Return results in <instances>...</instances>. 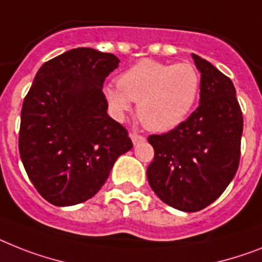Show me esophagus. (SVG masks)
I'll use <instances>...</instances> for the list:
<instances>
[{"label":"esophagus","mask_w":262,"mask_h":262,"mask_svg":"<svg viewBox=\"0 0 262 262\" xmlns=\"http://www.w3.org/2000/svg\"><path fill=\"white\" fill-rule=\"evenodd\" d=\"M129 136H131V139H133L134 144H139V143H142V142H144V140H146V138H144L143 135H139V134L131 133V134H129Z\"/></svg>","instance_id":"34e87169"}]
</instances>
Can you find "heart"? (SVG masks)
<instances>
[{"mask_svg":"<svg viewBox=\"0 0 262 262\" xmlns=\"http://www.w3.org/2000/svg\"><path fill=\"white\" fill-rule=\"evenodd\" d=\"M201 91V73L189 61L166 64L140 60L119 77V84L103 90L107 104L118 119L138 101V116L147 128L168 131L185 120Z\"/></svg>","mask_w":262,"mask_h":262,"instance_id":"obj_1","label":"heart"}]
</instances>
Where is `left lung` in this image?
<instances>
[{"label":"left lung","instance_id":"8db88e82","mask_svg":"<svg viewBox=\"0 0 262 262\" xmlns=\"http://www.w3.org/2000/svg\"><path fill=\"white\" fill-rule=\"evenodd\" d=\"M201 72L195 111L174 129L150 135L151 189L168 206L193 213L213 204L234 178L241 157L244 119L232 80L193 53Z\"/></svg>","mask_w":262,"mask_h":262}]
</instances>
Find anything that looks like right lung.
<instances>
[{
    "label": "right lung",
    "mask_w": 262,
    "mask_h": 262,
    "mask_svg": "<svg viewBox=\"0 0 262 262\" xmlns=\"http://www.w3.org/2000/svg\"><path fill=\"white\" fill-rule=\"evenodd\" d=\"M119 58L77 48L44 62L24 99L18 150L28 177L55 206L90 200L119 157L133 148L127 129L110 118L103 94Z\"/></svg>",
    "instance_id": "right-lung-1"
}]
</instances>
